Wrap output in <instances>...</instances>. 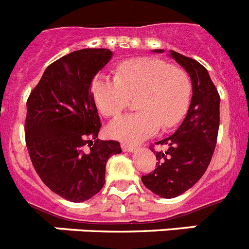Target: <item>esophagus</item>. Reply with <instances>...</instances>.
<instances>
[{"label":"esophagus","mask_w":249,"mask_h":249,"mask_svg":"<svg viewBox=\"0 0 249 249\" xmlns=\"http://www.w3.org/2000/svg\"><path fill=\"white\" fill-rule=\"evenodd\" d=\"M121 147H122L123 152H133L136 149L135 146H132V144H127V143H122L121 144Z\"/></svg>","instance_id":"34e87169"}]
</instances>
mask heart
Wrapping results in <instances>:
<instances>
[{
	"label": "heart",
	"mask_w": 249,
	"mask_h": 249,
	"mask_svg": "<svg viewBox=\"0 0 249 249\" xmlns=\"http://www.w3.org/2000/svg\"><path fill=\"white\" fill-rule=\"evenodd\" d=\"M98 109L113 117L137 96L140 111L112 121L107 133L126 143H138L160 128L175 127L188 111L192 94L190 76L178 67L157 58H136L123 62L116 76L98 74L92 85Z\"/></svg>",
	"instance_id": "heart-1"
}]
</instances>
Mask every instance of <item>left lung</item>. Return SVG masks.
Masks as SVG:
<instances>
[{"instance_id":"left-lung-1","label":"left lung","mask_w":249,"mask_h":249,"mask_svg":"<svg viewBox=\"0 0 249 249\" xmlns=\"http://www.w3.org/2000/svg\"><path fill=\"white\" fill-rule=\"evenodd\" d=\"M171 56L190 74L193 94L181 126L172 136L156 142L166 149L149 147L158 160L157 167L142 176V182L162 198H175L201 179L212 160L219 128L221 98L208 71L196 59L175 51H171Z\"/></svg>"}]
</instances>
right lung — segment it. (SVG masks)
Listing matches in <instances>:
<instances>
[{
  "label": "right lung",
  "instance_id": "right-lung-1",
  "mask_svg": "<svg viewBox=\"0 0 249 249\" xmlns=\"http://www.w3.org/2000/svg\"><path fill=\"white\" fill-rule=\"evenodd\" d=\"M112 51L85 48L51 63L27 100L26 146L37 175L71 202L93 197L105 184L106 164L120 142L97 138L101 121L92 80Z\"/></svg>",
  "mask_w": 249,
  "mask_h": 249
}]
</instances>
